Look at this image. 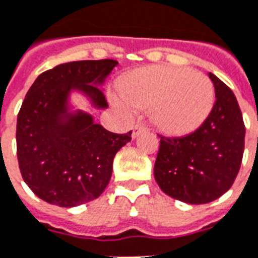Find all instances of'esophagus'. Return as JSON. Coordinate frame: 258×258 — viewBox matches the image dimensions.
<instances>
[{
    "mask_svg": "<svg viewBox=\"0 0 258 258\" xmlns=\"http://www.w3.org/2000/svg\"><path fill=\"white\" fill-rule=\"evenodd\" d=\"M145 131H147V129H145V126H143V125H135V126L132 127V137L135 139V137H137L140 133H143V132Z\"/></svg>",
    "mask_w": 258,
    "mask_h": 258,
    "instance_id": "esophagus-1",
    "label": "esophagus"
}]
</instances>
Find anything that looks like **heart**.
Returning a JSON list of instances; mask_svg holds the SVG:
<instances>
[{"label": "heart", "instance_id": "1", "mask_svg": "<svg viewBox=\"0 0 258 258\" xmlns=\"http://www.w3.org/2000/svg\"><path fill=\"white\" fill-rule=\"evenodd\" d=\"M117 105L125 110L149 107L152 123L167 136L192 133L213 110L215 90L209 78L175 66H149L136 70L118 82Z\"/></svg>", "mask_w": 258, "mask_h": 258}]
</instances>
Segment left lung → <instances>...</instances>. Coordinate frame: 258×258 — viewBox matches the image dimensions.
Instances as JSON below:
<instances>
[{"instance_id": "1", "label": "left lung", "mask_w": 258, "mask_h": 258, "mask_svg": "<svg viewBox=\"0 0 258 258\" xmlns=\"http://www.w3.org/2000/svg\"><path fill=\"white\" fill-rule=\"evenodd\" d=\"M215 103L197 131L160 137L155 179L163 192L189 205H203L226 192L238 175L245 125L234 93L214 74Z\"/></svg>"}]
</instances>
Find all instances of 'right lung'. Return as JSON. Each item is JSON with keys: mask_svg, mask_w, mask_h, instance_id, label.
I'll list each match as a JSON object with an SVG mask.
<instances>
[{"mask_svg": "<svg viewBox=\"0 0 258 258\" xmlns=\"http://www.w3.org/2000/svg\"><path fill=\"white\" fill-rule=\"evenodd\" d=\"M118 64L113 59L59 64L40 74L17 115V159L21 176L43 201L75 207L97 199L109 184L115 153L132 131H106L83 111L71 113L67 99L79 90L97 107H107L102 85Z\"/></svg>", "mask_w": 258, "mask_h": 258, "instance_id": "1", "label": "right lung"}]
</instances>
